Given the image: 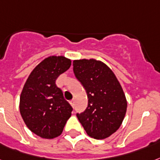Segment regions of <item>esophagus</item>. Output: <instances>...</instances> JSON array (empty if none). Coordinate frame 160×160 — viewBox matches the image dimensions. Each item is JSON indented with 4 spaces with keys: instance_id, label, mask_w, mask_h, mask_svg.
<instances>
[{
    "instance_id": "obj_1",
    "label": "esophagus",
    "mask_w": 160,
    "mask_h": 160,
    "mask_svg": "<svg viewBox=\"0 0 160 160\" xmlns=\"http://www.w3.org/2000/svg\"><path fill=\"white\" fill-rule=\"evenodd\" d=\"M69 104L71 105L72 107H74V105H75V102H74V100H71V101L69 102Z\"/></svg>"
}]
</instances>
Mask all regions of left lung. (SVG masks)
<instances>
[{
	"instance_id": "8db88e82",
	"label": "left lung",
	"mask_w": 160,
	"mask_h": 160,
	"mask_svg": "<svg viewBox=\"0 0 160 160\" xmlns=\"http://www.w3.org/2000/svg\"><path fill=\"white\" fill-rule=\"evenodd\" d=\"M75 77L88 97V107L77 118L86 133L96 139L110 137L126 115V96L112 69L102 61L82 58L73 61Z\"/></svg>"
}]
</instances>
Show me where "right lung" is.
I'll use <instances>...</instances> for the list:
<instances>
[{
  "instance_id": "right-lung-1",
  "label": "right lung",
  "mask_w": 160,
  "mask_h": 160,
  "mask_svg": "<svg viewBox=\"0 0 160 160\" xmlns=\"http://www.w3.org/2000/svg\"><path fill=\"white\" fill-rule=\"evenodd\" d=\"M71 65L64 56H48L30 73L20 96V113L26 126L38 136H59L70 118L71 106L57 87V78Z\"/></svg>"
}]
</instances>
